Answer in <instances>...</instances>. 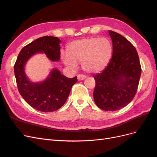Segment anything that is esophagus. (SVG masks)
<instances>
[{
	"mask_svg": "<svg viewBox=\"0 0 157 157\" xmlns=\"http://www.w3.org/2000/svg\"><path fill=\"white\" fill-rule=\"evenodd\" d=\"M86 78V76H84V75H78L77 76V79H78V80H82L85 79Z\"/></svg>",
	"mask_w": 157,
	"mask_h": 157,
	"instance_id": "obj_1",
	"label": "esophagus"
}]
</instances>
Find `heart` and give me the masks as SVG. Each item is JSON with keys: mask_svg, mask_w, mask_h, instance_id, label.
I'll return each instance as SVG.
<instances>
[{"mask_svg": "<svg viewBox=\"0 0 157 157\" xmlns=\"http://www.w3.org/2000/svg\"><path fill=\"white\" fill-rule=\"evenodd\" d=\"M113 45L106 38L90 37L75 40L68 44L67 54L61 56L64 65L71 68L77 67L82 63L84 71L98 74L105 70L113 55Z\"/></svg>", "mask_w": 157, "mask_h": 157, "instance_id": "b5f03b06", "label": "heart"}]
</instances>
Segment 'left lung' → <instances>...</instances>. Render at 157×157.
Listing matches in <instances>:
<instances>
[{"label":"left lung","mask_w":157,"mask_h":157,"mask_svg":"<svg viewBox=\"0 0 157 157\" xmlns=\"http://www.w3.org/2000/svg\"><path fill=\"white\" fill-rule=\"evenodd\" d=\"M113 43V55L106 69L94 76L96 86L94 99L103 110L115 111L126 107L134 99L141 69L138 54L125 37L109 31Z\"/></svg>","instance_id":"obj_1"}]
</instances>
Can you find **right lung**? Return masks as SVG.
Here are the masks:
<instances>
[{
	"mask_svg": "<svg viewBox=\"0 0 157 157\" xmlns=\"http://www.w3.org/2000/svg\"><path fill=\"white\" fill-rule=\"evenodd\" d=\"M61 42L58 37L52 36L39 38L23 47L14 65L19 92L29 105L42 112L54 111L62 107L77 78H67L58 69H52L44 80L33 82L27 76L25 67L36 54H45L50 60L59 61Z\"/></svg>",
	"mask_w": 157,
	"mask_h": 157,
	"instance_id": "obj_1",
	"label": "right lung"
}]
</instances>
